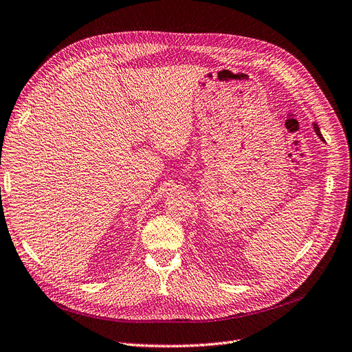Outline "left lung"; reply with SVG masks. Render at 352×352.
<instances>
[{"instance_id": "left-lung-1", "label": "left lung", "mask_w": 352, "mask_h": 352, "mask_svg": "<svg viewBox=\"0 0 352 352\" xmlns=\"http://www.w3.org/2000/svg\"><path fill=\"white\" fill-rule=\"evenodd\" d=\"M314 129H315V132H316V135L319 136V138L324 141V138H322V133H320V131H319V128H318V125H316V124H314Z\"/></svg>"}]
</instances>
